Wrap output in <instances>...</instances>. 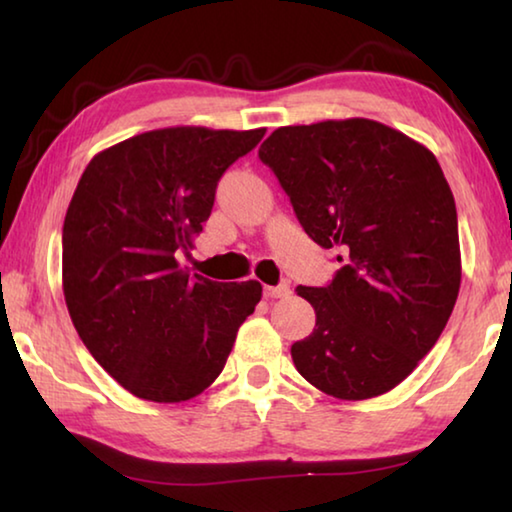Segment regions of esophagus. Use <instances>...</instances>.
<instances>
[{"mask_svg":"<svg viewBox=\"0 0 512 512\" xmlns=\"http://www.w3.org/2000/svg\"><path fill=\"white\" fill-rule=\"evenodd\" d=\"M264 296L266 298H289L291 296V287H289V284H277V287H264Z\"/></svg>","mask_w":512,"mask_h":512,"instance_id":"34e87169","label":"esophagus"}]
</instances>
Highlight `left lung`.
Wrapping results in <instances>:
<instances>
[{"label":"left lung","instance_id":"left-lung-1","mask_svg":"<svg viewBox=\"0 0 512 512\" xmlns=\"http://www.w3.org/2000/svg\"><path fill=\"white\" fill-rule=\"evenodd\" d=\"M307 235L339 248L327 287H298L316 327L291 345L311 386L384 395L443 334L461 289L456 203L427 146L372 119L284 126L259 146Z\"/></svg>","mask_w":512,"mask_h":512}]
</instances>
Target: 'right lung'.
<instances>
[{
	"instance_id": "right-lung-1",
	"label": "right lung",
	"mask_w": 512,
	"mask_h": 512,
	"mask_svg": "<svg viewBox=\"0 0 512 512\" xmlns=\"http://www.w3.org/2000/svg\"><path fill=\"white\" fill-rule=\"evenodd\" d=\"M266 128H160L94 155L63 225V291L85 348L128 393L185 402L221 375L262 284L178 264L210 219L216 183Z\"/></svg>"
}]
</instances>
